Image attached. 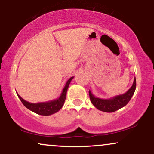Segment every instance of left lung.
<instances>
[{"label":"left lung","instance_id":"8db88e82","mask_svg":"<svg viewBox=\"0 0 154 154\" xmlns=\"http://www.w3.org/2000/svg\"><path fill=\"white\" fill-rule=\"evenodd\" d=\"M136 79L134 78L133 83L131 88L125 93L118 95L110 98H100L95 97L91 91H89V95L93 105L98 110L104 112H114L127 105L130 101L135 91Z\"/></svg>","mask_w":154,"mask_h":154}]
</instances>
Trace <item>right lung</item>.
<instances>
[{"label": "right lung", "instance_id": "1", "mask_svg": "<svg viewBox=\"0 0 154 154\" xmlns=\"http://www.w3.org/2000/svg\"><path fill=\"white\" fill-rule=\"evenodd\" d=\"M73 78L74 77H72L67 80L66 84H65V86L63 88L61 95L56 99L51 100L46 102H40V103H29V102L23 99L22 97L17 93V95H18L19 98L21 100L22 103L24 104V106L27 108L29 110L33 111V112L36 113L38 114H40V115H51V114H54L55 113L58 112L62 108L63 103H64L65 99H66V92L67 90H68L69 85L70 82H71V81Z\"/></svg>", "mask_w": 154, "mask_h": 154}]
</instances>
